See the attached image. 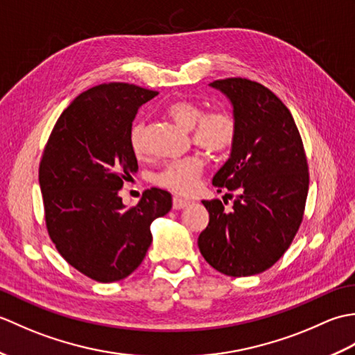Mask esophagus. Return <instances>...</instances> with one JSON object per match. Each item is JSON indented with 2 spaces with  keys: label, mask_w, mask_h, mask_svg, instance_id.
I'll return each mask as SVG.
<instances>
[{
  "label": "esophagus",
  "mask_w": 355,
  "mask_h": 355,
  "mask_svg": "<svg viewBox=\"0 0 355 355\" xmlns=\"http://www.w3.org/2000/svg\"><path fill=\"white\" fill-rule=\"evenodd\" d=\"M187 205H189V201L187 200H184V198H180V197H173V201H172V206H173V209H183V207H186Z\"/></svg>",
  "instance_id": "obj_1"
}]
</instances>
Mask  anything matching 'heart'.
I'll return each mask as SVG.
<instances>
[{"instance_id": "obj_1", "label": "heart", "mask_w": 355, "mask_h": 355, "mask_svg": "<svg viewBox=\"0 0 355 355\" xmlns=\"http://www.w3.org/2000/svg\"><path fill=\"white\" fill-rule=\"evenodd\" d=\"M168 114L178 125L191 130L195 145L206 149L210 154L223 155L235 145L238 126L229 112L210 111L205 114V110L200 105L189 101H178L168 108ZM130 145L135 155H145L146 146L141 123L132 126ZM202 169H205V160L198 155L178 158L169 162L157 173L155 182L172 192L189 193L197 186Z\"/></svg>"}]
</instances>
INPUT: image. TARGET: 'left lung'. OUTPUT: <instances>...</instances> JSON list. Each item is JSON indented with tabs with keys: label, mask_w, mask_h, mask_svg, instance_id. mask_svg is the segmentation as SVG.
Returning <instances> with one entry per match:
<instances>
[{
	"label": "left lung",
	"mask_w": 355,
	"mask_h": 355,
	"mask_svg": "<svg viewBox=\"0 0 355 355\" xmlns=\"http://www.w3.org/2000/svg\"><path fill=\"white\" fill-rule=\"evenodd\" d=\"M210 87L230 101L238 126L229 160L212 183L236 198L230 212L220 200L202 201L209 224L198 247L223 275H258L281 259L302 223L310 183L304 143L290 110L268 88L243 78Z\"/></svg>",
	"instance_id": "8db88e82"
}]
</instances>
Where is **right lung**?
Wrapping results in <instances>:
<instances>
[{"mask_svg": "<svg viewBox=\"0 0 355 355\" xmlns=\"http://www.w3.org/2000/svg\"><path fill=\"white\" fill-rule=\"evenodd\" d=\"M158 93L123 82L87 89L53 128L40 164L45 224L58 252L97 282L137 268L153 243L150 224L172 207L169 192L148 189L126 207L119 191L137 172L132 120Z\"/></svg>", "mask_w": 355, "mask_h": 355, "instance_id": "right-lung-1", "label": "right lung"}]
</instances>
